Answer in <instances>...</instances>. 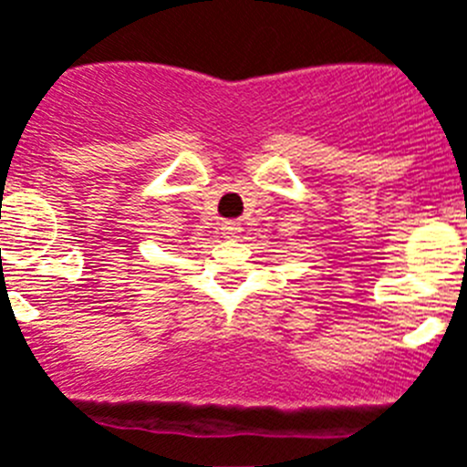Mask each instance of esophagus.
Here are the masks:
<instances>
[{
  "instance_id": "esophagus-1",
  "label": "esophagus",
  "mask_w": 467,
  "mask_h": 467,
  "mask_svg": "<svg viewBox=\"0 0 467 467\" xmlns=\"http://www.w3.org/2000/svg\"><path fill=\"white\" fill-rule=\"evenodd\" d=\"M221 230H223V234H225V237H228V239L237 237V234L242 233V228H239L237 221H225V223L221 225Z\"/></svg>"
}]
</instances>
